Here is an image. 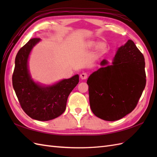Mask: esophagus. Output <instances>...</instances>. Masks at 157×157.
<instances>
[{"label":"esophagus","mask_w":157,"mask_h":157,"mask_svg":"<svg viewBox=\"0 0 157 157\" xmlns=\"http://www.w3.org/2000/svg\"><path fill=\"white\" fill-rule=\"evenodd\" d=\"M88 78V74L86 73H82L80 74V78L82 79H86Z\"/></svg>","instance_id":"obj_1"}]
</instances>
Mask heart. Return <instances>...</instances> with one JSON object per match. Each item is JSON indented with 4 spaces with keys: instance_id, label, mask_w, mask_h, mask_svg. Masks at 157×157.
<instances>
[{
    "instance_id": "1",
    "label": "heart",
    "mask_w": 157,
    "mask_h": 157,
    "mask_svg": "<svg viewBox=\"0 0 157 157\" xmlns=\"http://www.w3.org/2000/svg\"><path fill=\"white\" fill-rule=\"evenodd\" d=\"M85 46L88 49L92 48L94 46H96V53L99 55L104 54L106 51V50H107V44H106L105 42H99L96 44V42L95 40H88L86 42Z\"/></svg>"
}]
</instances>
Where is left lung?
Segmentation results:
<instances>
[{
    "instance_id": "obj_1",
    "label": "left lung",
    "mask_w": 157,
    "mask_h": 157,
    "mask_svg": "<svg viewBox=\"0 0 157 157\" xmlns=\"http://www.w3.org/2000/svg\"><path fill=\"white\" fill-rule=\"evenodd\" d=\"M106 60L87 80L92 113L113 121L131 113L146 86L144 57L134 42L128 40L118 48L112 65Z\"/></svg>"
}]
</instances>
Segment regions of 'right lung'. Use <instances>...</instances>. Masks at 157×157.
Wrapping results in <instances>:
<instances>
[{"mask_svg":"<svg viewBox=\"0 0 157 157\" xmlns=\"http://www.w3.org/2000/svg\"><path fill=\"white\" fill-rule=\"evenodd\" d=\"M40 38H32L16 55L13 73V86L22 109L31 118L49 121L62 115L70 93L79 82V75L62 79L53 85L35 82L28 69L29 56Z\"/></svg>","mask_w":157,"mask_h":157,"instance_id":"right-lung-1","label":"right lung"}]
</instances>
